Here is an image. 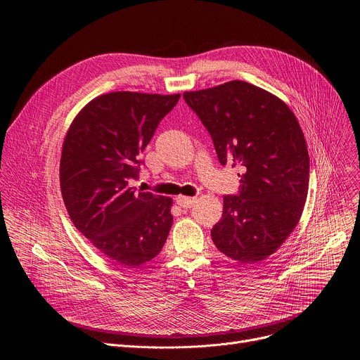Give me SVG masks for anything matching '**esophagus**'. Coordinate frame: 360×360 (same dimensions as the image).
I'll return each mask as SVG.
<instances>
[{
	"label": "esophagus",
	"mask_w": 360,
	"mask_h": 360,
	"mask_svg": "<svg viewBox=\"0 0 360 360\" xmlns=\"http://www.w3.org/2000/svg\"><path fill=\"white\" fill-rule=\"evenodd\" d=\"M195 202H196L195 198H188V196H178L176 198V203L179 205L181 208H191V207H193Z\"/></svg>",
	"instance_id": "34e87169"
}]
</instances>
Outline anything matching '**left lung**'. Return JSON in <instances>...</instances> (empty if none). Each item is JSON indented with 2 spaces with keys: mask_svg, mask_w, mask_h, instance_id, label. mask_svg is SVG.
<instances>
[{
  "mask_svg": "<svg viewBox=\"0 0 360 360\" xmlns=\"http://www.w3.org/2000/svg\"><path fill=\"white\" fill-rule=\"evenodd\" d=\"M184 99L210 132L221 165L243 167L238 193L224 196L212 240L242 264L264 261L297 225L309 186L297 120L283 101L243 81L185 92Z\"/></svg>",
  "mask_w": 360,
  "mask_h": 360,
  "instance_id": "1",
  "label": "left lung"
}]
</instances>
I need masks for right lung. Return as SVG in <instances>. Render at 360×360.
<instances>
[{
  "mask_svg": "<svg viewBox=\"0 0 360 360\" xmlns=\"http://www.w3.org/2000/svg\"><path fill=\"white\" fill-rule=\"evenodd\" d=\"M179 94L118 91L92 99L63 145L60 182L75 228L115 264L136 268L162 250L172 199L131 188L141 153Z\"/></svg>",
  "mask_w": 360,
  "mask_h": 360,
  "instance_id": "right-lung-1",
  "label": "right lung"
}]
</instances>
